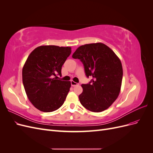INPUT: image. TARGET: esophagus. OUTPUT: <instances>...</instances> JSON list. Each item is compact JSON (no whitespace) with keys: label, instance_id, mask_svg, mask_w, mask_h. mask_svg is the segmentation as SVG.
<instances>
[{"label":"esophagus","instance_id":"obj_1","mask_svg":"<svg viewBox=\"0 0 153 153\" xmlns=\"http://www.w3.org/2000/svg\"><path fill=\"white\" fill-rule=\"evenodd\" d=\"M71 86H73V87H75V86L78 85V84H77V83L75 82L74 81H71Z\"/></svg>","mask_w":153,"mask_h":153}]
</instances>
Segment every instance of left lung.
Wrapping results in <instances>:
<instances>
[{"mask_svg":"<svg viewBox=\"0 0 153 153\" xmlns=\"http://www.w3.org/2000/svg\"><path fill=\"white\" fill-rule=\"evenodd\" d=\"M72 57L80 59L87 77L92 78L89 84H82L83 92L78 96L81 104L94 112L108 108L121 91L123 71L119 58L101 43L82 45Z\"/></svg>","mask_w":153,"mask_h":153,"instance_id":"1","label":"left lung"}]
</instances>
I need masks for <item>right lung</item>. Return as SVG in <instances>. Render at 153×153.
Here are the masks:
<instances>
[{
	"mask_svg": "<svg viewBox=\"0 0 153 153\" xmlns=\"http://www.w3.org/2000/svg\"><path fill=\"white\" fill-rule=\"evenodd\" d=\"M71 48L40 46L29 55L22 69L24 89L31 103L44 112H53L63 105L71 82L57 80Z\"/></svg>",
	"mask_w": 153,
	"mask_h": 153,
	"instance_id": "1",
	"label": "right lung"
}]
</instances>
